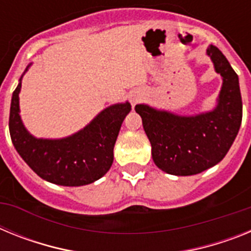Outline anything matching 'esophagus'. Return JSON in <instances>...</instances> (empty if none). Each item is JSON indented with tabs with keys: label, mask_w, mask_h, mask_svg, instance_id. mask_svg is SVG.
I'll return each mask as SVG.
<instances>
[{
	"label": "esophagus",
	"mask_w": 251,
	"mask_h": 251,
	"mask_svg": "<svg viewBox=\"0 0 251 251\" xmlns=\"http://www.w3.org/2000/svg\"><path fill=\"white\" fill-rule=\"evenodd\" d=\"M142 100H143V94H142V93H139V92L134 93V94L132 95V99H130V101H132V105L133 106L136 105V104L141 103Z\"/></svg>",
	"instance_id": "34e87169"
}]
</instances>
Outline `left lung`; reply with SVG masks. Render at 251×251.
I'll return each mask as SVG.
<instances>
[{
    "label": "left lung",
    "mask_w": 251,
    "mask_h": 251,
    "mask_svg": "<svg viewBox=\"0 0 251 251\" xmlns=\"http://www.w3.org/2000/svg\"><path fill=\"white\" fill-rule=\"evenodd\" d=\"M207 55L223 76L219 103L212 112L181 117L145 104L134 108L152 146L153 161L175 176L197 175L217 165L240 129L243 101L238 74L216 46H208Z\"/></svg>",
    "instance_id": "8db88e82"
}]
</instances>
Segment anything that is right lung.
Wrapping results in <instances>:
<instances>
[{"label":"right lung","mask_w":251,"mask_h":251,"mask_svg":"<svg viewBox=\"0 0 251 251\" xmlns=\"http://www.w3.org/2000/svg\"><path fill=\"white\" fill-rule=\"evenodd\" d=\"M20 89L21 79L12 94L8 128L16 151L37 176L55 185L83 186L94 182L109 171L119 129L130 112L128 101L104 109L73 136L37 139L26 130L20 118Z\"/></svg>","instance_id":"obj_1"}]
</instances>
